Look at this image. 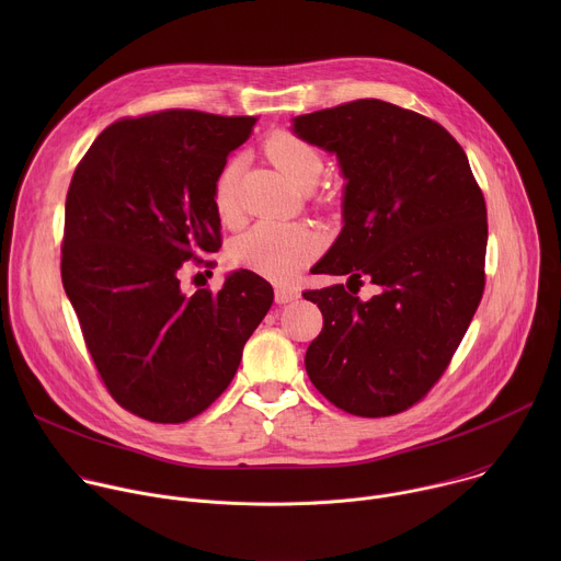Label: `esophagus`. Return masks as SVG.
Here are the masks:
<instances>
[{
  "label": "esophagus",
  "mask_w": 561,
  "mask_h": 561,
  "mask_svg": "<svg viewBox=\"0 0 561 561\" xmlns=\"http://www.w3.org/2000/svg\"><path fill=\"white\" fill-rule=\"evenodd\" d=\"M299 293L295 288H288V286H275V301L277 304H288L293 299H297Z\"/></svg>",
  "instance_id": "34e87169"
}]
</instances>
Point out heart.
<instances>
[{"mask_svg":"<svg viewBox=\"0 0 561 561\" xmlns=\"http://www.w3.org/2000/svg\"><path fill=\"white\" fill-rule=\"evenodd\" d=\"M264 150L271 162L290 180V184L301 191L312 188L319 175L324 173L322 152L295 133H273L266 139ZM213 208L224 224H232L239 215L234 159L226 162L215 178ZM317 251L319 237L310 226L299 221L264 219L232 239L228 247V257L239 268L253 271L271 279H288L299 268H304L317 255Z\"/></svg>","mask_w":561,"mask_h":561,"instance_id":"1","label":"heart"}]
</instances>
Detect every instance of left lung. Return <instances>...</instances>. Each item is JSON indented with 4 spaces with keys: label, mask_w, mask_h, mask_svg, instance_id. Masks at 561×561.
Here are the masks:
<instances>
[{
    "label": "left lung",
    "mask_w": 561,
    "mask_h": 561,
    "mask_svg": "<svg viewBox=\"0 0 561 561\" xmlns=\"http://www.w3.org/2000/svg\"><path fill=\"white\" fill-rule=\"evenodd\" d=\"M306 141L335 152L346 178L344 228L312 271L346 286L306 290L324 317L306 373L359 417L409 411L448 368L482 301L486 202L457 139L381 100L299 115ZM368 278L380 290L357 297Z\"/></svg>",
    "instance_id": "1"
}]
</instances>
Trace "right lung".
I'll return each mask as SVG.
<instances>
[{
    "label": "right lung",
    "mask_w": 561,
    "mask_h": 561,
    "mask_svg": "<svg viewBox=\"0 0 561 561\" xmlns=\"http://www.w3.org/2000/svg\"><path fill=\"white\" fill-rule=\"evenodd\" d=\"M257 117L169 108L104 128L77 164L61 282L115 402L157 424L204 413L228 388L273 304L251 271L219 290L180 288L186 262L221 247L213 184Z\"/></svg>",
    "instance_id": "right-lung-1"
}]
</instances>
